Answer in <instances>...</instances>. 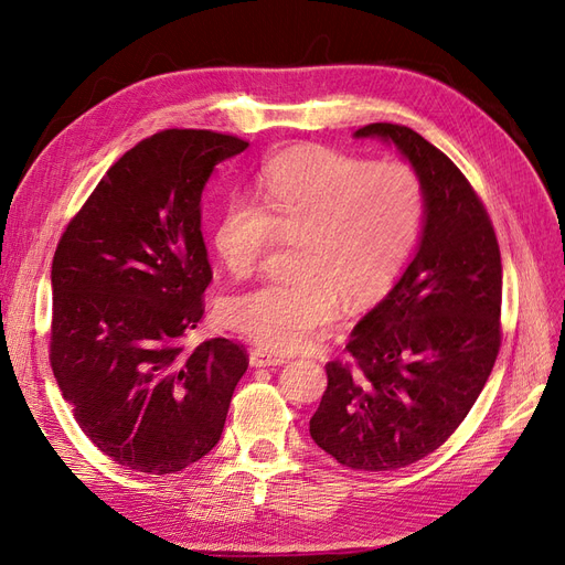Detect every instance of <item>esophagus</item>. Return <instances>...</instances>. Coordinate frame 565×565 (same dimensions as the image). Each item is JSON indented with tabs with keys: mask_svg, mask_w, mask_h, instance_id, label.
Wrapping results in <instances>:
<instances>
[{
	"mask_svg": "<svg viewBox=\"0 0 565 565\" xmlns=\"http://www.w3.org/2000/svg\"><path fill=\"white\" fill-rule=\"evenodd\" d=\"M248 363H250V367H275V365L286 363V359L277 356V353H269L265 349H254L248 356Z\"/></svg>",
	"mask_w": 565,
	"mask_h": 565,
	"instance_id": "34e87169",
	"label": "esophagus"
}]
</instances>
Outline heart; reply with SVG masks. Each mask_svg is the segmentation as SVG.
Here are the masks:
<instances>
[{"label": "heart", "instance_id": "1", "mask_svg": "<svg viewBox=\"0 0 565 565\" xmlns=\"http://www.w3.org/2000/svg\"><path fill=\"white\" fill-rule=\"evenodd\" d=\"M258 202L230 198L214 244L230 275L248 277L269 246L294 244L296 279L225 298L223 323L275 353L307 347L347 307L377 300L403 271L422 227V185L403 162L370 164L323 146L271 158Z\"/></svg>", "mask_w": 565, "mask_h": 565}]
</instances>
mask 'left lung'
<instances>
[{
    "mask_svg": "<svg viewBox=\"0 0 565 565\" xmlns=\"http://www.w3.org/2000/svg\"><path fill=\"white\" fill-rule=\"evenodd\" d=\"M395 146L424 198L403 277L351 330L353 367L326 365L309 435L338 463L382 472L422 461L461 426L500 347L503 265L493 225L461 170L405 125L353 132Z\"/></svg>",
    "mask_w": 565,
    "mask_h": 565,
    "instance_id": "left-lung-1",
    "label": "left lung"
}]
</instances>
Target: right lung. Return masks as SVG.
<instances>
[{
  "mask_svg": "<svg viewBox=\"0 0 565 565\" xmlns=\"http://www.w3.org/2000/svg\"><path fill=\"white\" fill-rule=\"evenodd\" d=\"M246 141L164 130L109 167L67 225L51 269V367L93 445L170 475L212 451L248 359L225 338L185 351L212 281L202 193Z\"/></svg>",
  "mask_w": 565,
  "mask_h": 565,
  "instance_id": "1",
  "label": "right lung"
}]
</instances>
